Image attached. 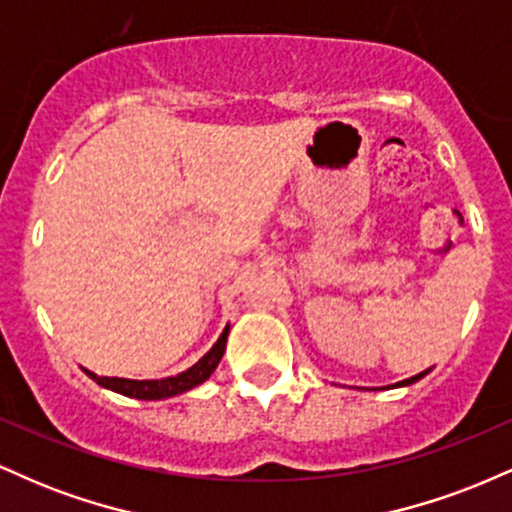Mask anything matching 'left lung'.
Here are the masks:
<instances>
[{"mask_svg": "<svg viewBox=\"0 0 512 512\" xmlns=\"http://www.w3.org/2000/svg\"><path fill=\"white\" fill-rule=\"evenodd\" d=\"M426 375V370L424 373H419V375H414V378H407V380H402V383H397V385H392V387H402V385H411V383H416V380H421Z\"/></svg>", "mask_w": 512, "mask_h": 512, "instance_id": "1", "label": "left lung"}]
</instances>
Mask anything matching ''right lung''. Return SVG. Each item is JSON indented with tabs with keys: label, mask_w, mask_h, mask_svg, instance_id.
<instances>
[{
	"label": "right lung",
	"mask_w": 512,
	"mask_h": 512,
	"mask_svg": "<svg viewBox=\"0 0 512 512\" xmlns=\"http://www.w3.org/2000/svg\"><path fill=\"white\" fill-rule=\"evenodd\" d=\"M226 339H228V327L221 332L219 342H216L211 349L204 354L192 368L182 370V373L173 375V378H163V380H127V378H101V375L91 373L93 380L98 385L108 387V390L120 392L125 397H134V399H166V397H175L182 395V392L192 390V387L202 385L204 380L214 373L216 366H219L223 351H226Z\"/></svg>",
	"instance_id": "right-lung-1"
}]
</instances>
